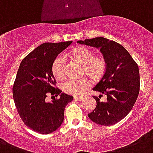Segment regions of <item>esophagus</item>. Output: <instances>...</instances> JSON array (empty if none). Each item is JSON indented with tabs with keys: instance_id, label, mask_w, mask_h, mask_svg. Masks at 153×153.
<instances>
[{
	"instance_id": "34e87169",
	"label": "esophagus",
	"mask_w": 153,
	"mask_h": 153,
	"mask_svg": "<svg viewBox=\"0 0 153 153\" xmlns=\"http://www.w3.org/2000/svg\"><path fill=\"white\" fill-rule=\"evenodd\" d=\"M74 99L75 101H81V100H82V97H79V96H74Z\"/></svg>"
}]
</instances>
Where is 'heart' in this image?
Masks as SVG:
<instances>
[{
    "mask_svg": "<svg viewBox=\"0 0 153 153\" xmlns=\"http://www.w3.org/2000/svg\"><path fill=\"white\" fill-rule=\"evenodd\" d=\"M73 55L85 66V72L94 79H98L104 74L106 68L105 60L102 57H95L92 50L86 48H80L73 51ZM67 58L63 53H60L54 59L51 64V71L55 77L64 76ZM91 82L87 79L69 78L62 84V90L70 94L81 95L91 86Z\"/></svg>",
    "mask_w": 153,
    "mask_h": 153,
    "instance_id": "b5f03b06",
    "label": "heart"
}]
</instances>
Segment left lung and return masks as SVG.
Instances as JSON below:
<instances>
[{
  "mask_svg": "<svg viewBox=\"0 0 153 153\" xmlns=\"http://www.w3.org/2000/svg\"><path fill=\"white\" fill-rule=\"evenodd\" d=\"M86 44L100 49L106 62V68L102 79L94 91L107 96L106 102L95 98V109L88 114L89 118L101 126H112L127 116L135 104L140 91V74L137 62L130 54L118 43L96 37L79 40Z\"/></svg>",
  "mask_w": 153,
  "mask_h": 153,
  "instance_id": "1",
  "label": "left lung"
}]
</instances>
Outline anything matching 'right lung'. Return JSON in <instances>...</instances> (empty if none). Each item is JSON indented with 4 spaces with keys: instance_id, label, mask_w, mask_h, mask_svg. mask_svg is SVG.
<instances>
[{
    "instance_id": "obj_1",
    "label": "right lung",
    "mask_w": 153,
    "mask_h": 153,
    "mask_svg": "<svg viewBox=\"0 0 153 153\" xmlns=\"http://www.w3.org/2000/svg\"><path fill=\"white\" fill-rule=\"evenodd\" d=\"M72 41L44 43L24 58L13 84L16 107L23 122L35 132L49 134L56 130L64 119V109L73 97L56 87L51 64ZM48 93L60 95L46 102Z\"/></svg>"
}]
</instances>
